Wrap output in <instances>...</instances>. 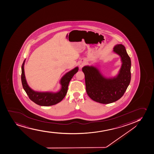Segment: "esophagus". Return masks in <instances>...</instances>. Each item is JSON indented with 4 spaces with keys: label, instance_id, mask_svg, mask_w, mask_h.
<instances>
[{
    "label": "esophagus",
    "instance_id": "1",
    "mask_svg": "<svg viewBox=\"0 0 154 154\" xmlns=\"http://www.w3.org/2000/svg\"><path fill=\"white\" fill-rule=\"evenodd\" d=\"M79 66L80 67H83V66H85V62H79Z\"/></svg>",
    "mask_w": 154,
    "mask_h": 154
}]
</instances>
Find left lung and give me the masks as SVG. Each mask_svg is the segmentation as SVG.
Masks as SVG:
<instances>
[{
	"label": "left lung",
	"instance_id": "8db88e82",
	"mask_svg": "<svg viewBox=\"0 0 154 154\" xmlns=\"http://www.w3.org/2000/svg\"><path fill=\"white\" fill-rule=\"evenodd\" d=\"M113 51L120 55L122 62L119 73L115 78L104 77L98 69L92 66L82 68L88 95L93 100L100 103H111L121 98L131 79V61L125 46L117 45Z\"/></svg>",
	"mask_w": 154,
	"mask_h": 154
}]
</instances>
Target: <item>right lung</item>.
I'll return each instance as SVG.
<instances>
[{
  "label": "right lung",
  "instance_id": "1",
  "mask_svg": "<svg viewBox=\"0 0 154 154\" xmlns=\"http://www.w3.org/2000/svg\"><path fill=\"white\" fill-rule=\"evenodd\" d=\"M24 60L21 66V82L23 88L26 92L28 97L32 101L40 106H51L55 105L62 100L67 93L68 86L69 81L73 78V76L78 71V67H76L66 73L61 79V88L59 92L56 93L49 92H35L30 88L26 83L24 72Z\"/></svg>",
  "mask_w": 154,
  "mask_h": 154
}]
</instances>
